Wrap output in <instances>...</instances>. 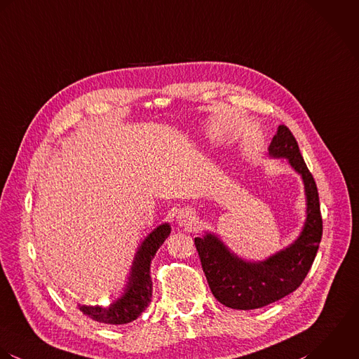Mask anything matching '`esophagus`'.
<instances>
[{
	"mask_svg": "<svg viewBox=\"0 0 359 359\" xmlns=\"http://www.w3.org/2000/svg\"><path fill=\"white\" fill-rule=\"evenodd\" d=\"M176 222L180 227L191 229L196 224V216H194V212L190 210H182L176 216Z\"/></svg>",
	"mask_w": 359,
	"mask_h": 359,
	"instance_id": "obj_1",
	"label": "esophagus"
}]
</instances>
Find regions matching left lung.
<instances>
[{"label":"left lung","instance_id":"obj_1","mask_svg":"<svg viewBox=\"0 0 359 359\" xmlns=\"http://www.w3.org/2000/svg\"><path fill=\"white\" fill-rule=\"evenodd\" d=\"M268 155L275 159H287L302 179L306 216L299 236L286 248L262 261L241 258L212 231L194 238L214 297L233 309L262 308L297 290L313 264L322 238L318 189L298 144L285 125L278 128L268 147Z\"/></svg>","mask_w":359,"mask_h":359}]
</instances>
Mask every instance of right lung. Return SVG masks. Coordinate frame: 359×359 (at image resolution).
<instances>
[{
    "label": "right lung",
    "mask_w": 359,
    "mask_h": 359,
    "mask_svg": "<svg viewBox=\"0 0 359 359\" xmlns=\"http://www.w3.org/2000/svg\"><path fill=\"white\" fill-rule=\"evenodd\" d=\"M169 234L170 224L162 223L145 236L135 254L125 288L114 302L108 306L79 304L77 308L86 316L100 323L125 325L136 320L152 297L151 261Z\"/></svg>",
    "instance_id": "add662e5"
}]
</instances>
